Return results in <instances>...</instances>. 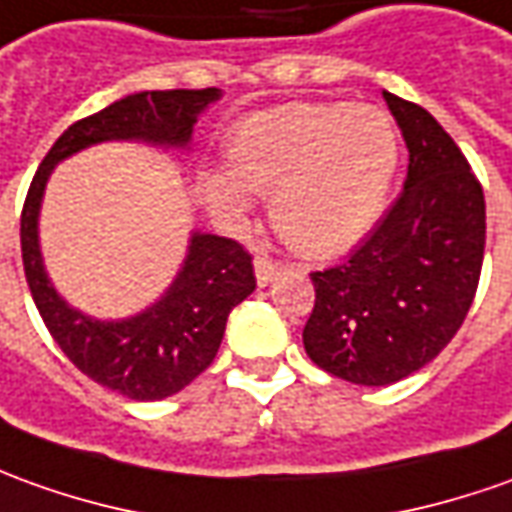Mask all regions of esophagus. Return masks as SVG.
Here are the masks:
<instances>
[{
    "label": "esophagus",
    "mask_w": 512,
    "mask_h": 512,
    "mask_svg": "<svg viewBox=\"0 0 512 512\" xmlns=\"http://www.w3.org/2000/svg\"><path fill=\"white\" fill-rule=\"evenodd\" d=\"M280 271H283V266H280L277 260H271L269 255H257V257H255V277H257V285H269V283H274V280L280 277Z\"/></svg>",
    "instance_id": "esophagus-1"
}]
</instances>
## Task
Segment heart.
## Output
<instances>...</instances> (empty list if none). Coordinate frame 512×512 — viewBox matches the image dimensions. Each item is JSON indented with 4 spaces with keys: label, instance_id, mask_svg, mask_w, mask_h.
I'll use <instances>...</instances> for the list:
<instances>
[{
    "label": "heart",
    "instance_id": "heart-1",
    "mask_svg": "<svg viewBox=\"0 0 512 512\" xmlns=\"http://www.w3.org/2000/svg\"><path fill=\"white\" fill-rule=\"evenodd\" d=\"M228 170L201 176L210 204L238 221L271 196V224L288 246L330 257L378 221L398 170V137L384 111L347 103H288L252 114L227 137Z\"/></svg>",
    "mask_w": 512,
    "mask_h": 512
}]
</instances>
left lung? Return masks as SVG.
Here are the masks:
<instances>
[{"label":"left lung","mask_w":512,"mask_h":512,"mask_svg":"<svg viewBox=\"0 0 512 512\" xmlns=\"http://www.w3.org/2000/svg\"><path fill=\"white\" fill-rule=\"evenodd\" d=\"M409 148L398 201L333 269L314 271L305 353L325 373L387 387L426 367L460 330L485 257V196L446 128L384 92Z\"/></svg>","instance_id":"obj_1"}]
</instances>
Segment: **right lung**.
I'll use <instances>...</instances> for the list:
<instances>
[{"label":"right lung","mask_w":512,"mask_h":512,"mask_svg":"<svg viewBox=\"0 0 512 512\" xmlns=\"http://www.w3.org/2000/svg\"><path fill=\"white\" fill-rule=\"evenodd\" d=\"M221 89L137 92L72 123L38 165L22 210L24 277L38 314L66 358L131 401H162L204 373L221 347L229 311L255 291L252 257L241 243L193 232L168 291L128 319H95L55 291L38 243V215L50 173L83 148L111 139L187 151L198 114Z\"/></svg>","instance_id":"add662e5"}]
</instances>
